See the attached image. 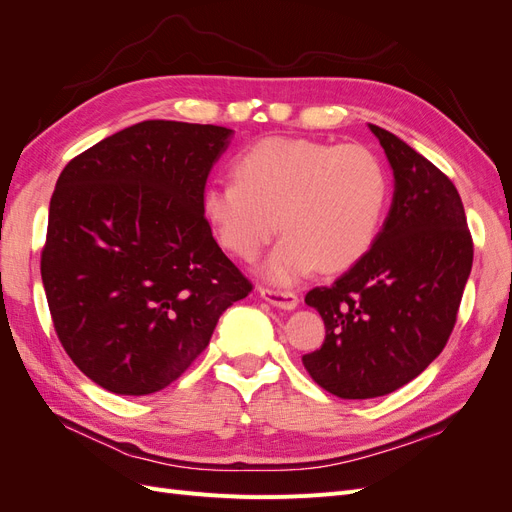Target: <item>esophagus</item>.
Instances as JSON below:
<instances>
[{"label":"esophagus","mask_w":512,"mask_h":512,"mask_svg":"<svg viewBox=\"0 0 512 512\" xmlns=\"http://www.w3.org/2000/svg\"><path fill=\"white\" fill-rule=\"evenodd\" d=\"M260 297L267 303L282 307V309H294L299 305V297L288 290H275V288H260Z\"/></svg>","instance_id":"obj_1"}]
</instances>
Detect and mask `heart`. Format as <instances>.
Returning <instances> with one entry per match:
<instances>
[{"label":"heart","instance_id":"heart-1","mask_svg":"<svg viewBox=\"0 0 512 512\" xmlns=\"http://www.w3.org/2000/svg\"><path fill=\"white\" fill-rule=\"evenodd\" d=\"M235 181H213L203 213L235 256L256 260L282 224L265 273L292 284L316 267L327 273L356 265L374 245L389 198L384 168L361 145L307 138H265L232 164Z\"/></svg>","mask_w":512,"mask_h":512}]
</instances>
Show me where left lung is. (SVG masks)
I'll return each instance as SVG.
<instances>
[{"label":"left lung","instance_id":"1","mask_svg":"<svg viewBox=\"0 0 512 512\" xmlns=\"http://www.w3.org/2000/svg\"><path fill=\"white\" fill-rule=\"evenodd\" d=\"M389 158L395 192L371 250L305 303L324 320L307 374L342 399H371L414 380L453 333L474 245L459 192L395 134L369 126Z\"/></svg>","mask_w":512,"mask_h":512}]
</instances>
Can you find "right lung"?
Listing matches in <instances>:
<instances>
[{
    "instance_id": "obj_1",
    "label": "right lung",
    "mask_w": 512,
    "mask_h": 512,
    "mask_svg": "<svg viewBox=\"0 0 512 512\" xmlns=\"http://www.w3.org/2000/svg\"><path fill=\"white\" fill-rule=\"evenodd\" d=\"M232 130L151 119L61 170L40 258L53 327L74 365L117 395L166 389L252 282L203 213Z\"/></svg>"
}]
</instances>
